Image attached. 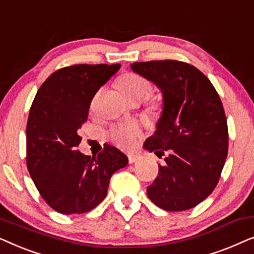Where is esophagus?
I'll return each mask as SVG.
<instances>
[{
	"label": "esophagus",
	"mask_w": 254,
	"mask_h": 254,
	"mask_svg": "<svg viewBox=\"0 0 254 254\" xmlns=\"http://www.w3.org/2000/svg\"><path fill=\"white\" fill-rule=\"evenodd\" d=\"M138 159H140V155H137V154H130V155H128V162L130 163H135L136 161H138Z\"/></svg>",
	"instance_id": "1"
}]
</instances>
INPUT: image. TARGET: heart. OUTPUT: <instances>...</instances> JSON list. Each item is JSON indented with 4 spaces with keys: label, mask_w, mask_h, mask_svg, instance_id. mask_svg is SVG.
Wrapping results in <instances>:
<instances>
[{
    "label": "heart",
    "mask_w": 254,
    "mask_h": 254,
    "mask_svg": "<svg viewBox=\"0 0 254 254\" xmlns=\"http://www.w3.org/2000/svg\"><path fill=\"white\" fill-rule=\"evenodd\" d=\"M118 86L130 100L142 99L151 91V82L137 72H125L118 79ZM141 136V127L136 121L118 124L109 130V138L123 149L133 148Z\"/></svg>",
    "instance_id": "1"
}]
</instances>
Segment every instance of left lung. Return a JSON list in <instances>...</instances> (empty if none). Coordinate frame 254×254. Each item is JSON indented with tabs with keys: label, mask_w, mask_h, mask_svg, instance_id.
I'll return each instance as SVG.
<instances>
[{
	"label": "left lung",
	"mask_w": 254,
	"mask_h": 254,
	"mask_svg": "<svg viewBox=\"0 0 254 254\" xmlns=\"http://www.w3.org/2000/svg\"><path fill=\"white\" fill-rule=\"evenodd\" d=\"M131 69L163 93L157 129L143 148L162 158L158 176L147 187L152 202L168 211L195 207L216 187L228 155L223 105L214 85L186 62H134Z\"/></svg>",
	"instance_id": "left-lung-1"
}]
</instances>
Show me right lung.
<instances>
[{"instance_id": "right-lung-1", "label": "right lung", "mask_w": 254, "mask_h": 254, "mask_svg": "<svg viewBox=\"0 0 254 254\" xmlns=\"http://www.w3.org/2000/svg\"><path fill=\"white\" fill-rule=\"evenodd\" d=\"M120 64H75L54 71L38 90L26 126V164L40 195L61 214H82L105 199L112 175L128 164L110 144L97 156L77 150L91 100Z\"/></svg>"}]
</instances>
